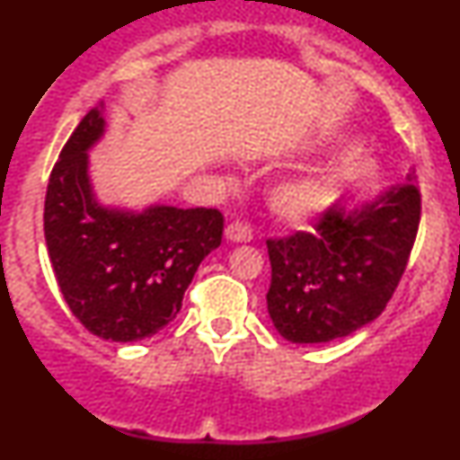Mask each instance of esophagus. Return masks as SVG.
<instances>
[{
    "label": "esophagus",
    "mask_w": 460,
    "mask_h": 460,
    "mask_svg": "<svg viewBox=\"0 0 460 460\" xmlns=\"http://www.w3.org/2000/svg\"><path fill=\"white\" fill-rule=\"evenodd\" d=\"M225 237L229 242H237V244H242V242H251L252 231L248 229V225L244 223H231L225 229Z\"/></svg>",
    "instance_id": "1"
}]
</instances>
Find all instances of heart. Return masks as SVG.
<instances>
[{
	"mask_svg": "<svg viewBox=\"0 0 460 460\" xmlns=\"http://www.w3.org/2000/svg\"><path fill=\"white\" fill-rule=\"evenodd\" d=\"M324 186L318 177H296L279 183L270 194V208L288 223L307 220L320 208Z\"/></svg>",
	"mask_w": 460,
	"mask_h": 460,
	"instance_id": "b5f03b06",
	"label": "heart"
}]
</instances>
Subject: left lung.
<instances>
[{"mask_svg":"<svg viewBox=\"0 0 460 460\" xmlns=\"http://www.w3.org/2000/svg\"><path fill=\"white\" fill-rule=\"evenodd\" d=\"M411 172L357 208L332 205L314 234L268 240V314L292 344H326L369 324L398 288L420 226Z\"/></svg>","mask_w":460,"mask_h":460,"instance_id":"left-lung-1","label":"left lung"}]
</instances>
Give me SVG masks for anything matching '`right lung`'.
Here are the masks:
<instances>
[{"label":"right lung","mask_w":460,"mask_h":460,"mask_svg":"<svg viewBox=\"0 0 460 460\" xmlns=\"http://www.w3.org/2000/svg\"><path fill=\"white\" fill-rule=\"evenodd\" d=\"M105 108L79 120L51 171L45 242L73 315L93 335L140 341L181 309L199 263L220 246L218 209L103 205L94 194L88 151L105 134Z\"/></svg>","instance_id":"right-lung-1"}]
</instances>
